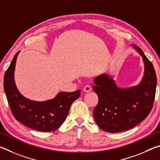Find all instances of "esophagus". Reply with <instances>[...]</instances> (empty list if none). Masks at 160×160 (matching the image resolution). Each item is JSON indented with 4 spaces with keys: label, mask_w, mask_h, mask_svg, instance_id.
Wrapping results in <instances>:
<instances>
[{
    "label": "esophagus",
    "mask_w": 160,
    "mask_h": 160,
    "mask_svg": "<svg viewBox=\"0 0 160 160\" xmlns=\"http://www.w3.org/2000/svg\"><path fill=\"white\" fill-rule=\"evenodd\" d=\"M91 88L89 85H86L85 87H84L83 88V91L85 92H89L91 91Z\"/></svg>",
    "instance_id": "34e87169"
}]
</instances>
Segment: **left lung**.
<instances>
[{"mask_svg":"<svg viewBox=\"0 0 160 160\" xmlns=\"http://www.w3.org/2000/svg\"><path fill=\"white\" fill-rule=\"evenodd\" d=\"M142 58L144 75L138 85L120 88L113 75L103 73L94 79L93 90L98 96L94 118L102 131L120 132L133 128L147 117L152 109L157 77L154 67L141 48L131 45Z\"/></svg>","mask_w":160,"mask_h":160,"instance_id":"8db88e82","label":"left lung"}]
</instances>
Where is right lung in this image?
<instances>
[{
  "label": "right lung",
  "instance_id": "right-lung-1",
  "mask_svg": "<svg viewBox=\"0 0 160 160\" xmlns=\"http://www.w3.org/2000/svg\"><path fill=\"white\" fill-rule=\"evenodd\" d=\"M20 51L15 54L4 75L3 86L9 106L16 120L41 132L57 130L64 122L72 102L79 98L80 90L72 92H60L54 98L39 102L26 98L15 82V70Z\"/></svg>",
  "mask_w": 160,
  "mask_h": 160
}]
</instances>
